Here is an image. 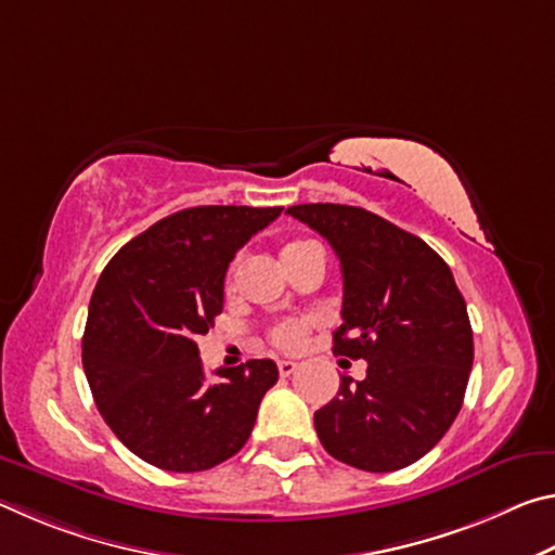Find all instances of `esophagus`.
<instances>
[{"label": "esophagus", "mask_w": 555, "mask_h": 555, "mask_svg": "<svg viewBox=\"0 0 555 555\" xmlns=\"http://www.w3.org/2000/svg\"><path fill=\"white\" fill-rule=\"evenodd\" d=\"M298 370V362H291V360H281L279 362V374L281 377H291Z\"/></svg>", "instance_id": "esophagus-1"}]
</instances>
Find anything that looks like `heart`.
<instances>
[{
	"label": "heart",
	"mask_w": 555,
	"mask_h": 555,
	"mask_svg": "<svg viewBox=\"0 0 555 555\" xmlns=\"http://www.w3.org/2000/svg\"><path fill=\"white\" fill-rule=\"evenodd\" d=\"M313 247L315 244H311V242H288L286 247L281 249V261H284L286 271ZM232 276H234V267L228 274V284H232ZM308 331H311V321H308V318H288V321H281L271 327L269 337H271V343L281 347V350H298V347L304 345Z\"/></svg>",
	"instance_id": "obj_1"
}]
</instances>
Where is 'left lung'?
Segmentation results:
<instances>
[{
  "label": "left lung",
  "mask_w": 555,
  "mask_h": 555,
  "mask_svg": "<svg viewBox=\"0 0 555 555\" xmlns=\"http://www.w3.org/2000/svg\"><path fill=\"white\" fill-rule=\"evenodd\" d=\"M291 218L331 242L343 269L333 352L367 360L315 411L323 448L367 473H393L434 448L463 406L473 327L450 267L428 244L364 208L294 205Z\"/></svg>",
  "instance_id": "8db88e82"
}]
</instances>
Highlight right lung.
I'll return each instance as SVG.
<instances>
[{
    "label": "right lung",
    "mask_w": 555,
    "mask_h": 555,
    "mask_svg": "<svg viewBox=\"0 0 555 555\" xmlns=\"http://www.w3.org/2000/svg\"><path fill=\"white\" fill-rule=\"evenodd\" d=\"M284 208L201 205L158 220L102 271L82 335L92 399L131 453L168 473H201L240 453L274 387L271 360L203 370L198 343L222 313L224 274Z\"/></svg>",
    "instance_id": "obj_1"
}]
</instances>
